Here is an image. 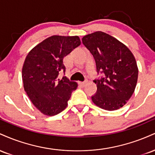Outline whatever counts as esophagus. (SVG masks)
I'll use <instances>...</instances> for the list:
<instances>
[{
	"label": "esophagus",
	"instance_id": "1",
	"mask_svg": "<svg viewBox=\"0 0 155 155\" xmlns=\"http://www.w3.org/2000/svg\"><path fill=\"white\" fill-rule=\"evenodd\" d=\"M80 84H81V87H84L85 85L87 84V81H82V82H80Z\"/></svg>",
	"mask_w": 155,
	"mask_h": 155
}]
</instances>
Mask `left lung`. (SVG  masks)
I'll return each instance as SVG.
<instances>
[{
	"mask_svg": "<svg viewBox=\"0 0 155 155\" xmlns=\"http://www.w3.org/2000/svg\"><path fill=\"white\" fill-rule=\"evenodd\" d=\"M82 43L95 59L97 74H102L94 80L97 92L92 101L107 111L122 107L134 92L138 80V67L132 52L117 39L101 31L84 36Z\"/></svg>",
	"mask_w": 155,
	"mask_h": 155,
	"instance_id": "left-lung-1",
	"label": "left lung"
}]
</instances>
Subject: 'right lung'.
Listing matches in <instances>:
<instances>
[{
    "label": "right lung",
    "mask_w": 155,
    "mask_h": 155,
    "mask_svg": "<svg viewBox=\"0 0 155 155\" xmlns=\"http://www.w3.org/2000/svg\"><path fill=\"white\" fill-rule=\"evenodd\" d=\"M81 44L79 36L52 35L35 46L27 55L22 68V80L27 95L44 114L54 116L67 107L77 84L65 74L63 58Z\"/></svg>",
    "instance_id": "obj_1"
}]
</instances>
